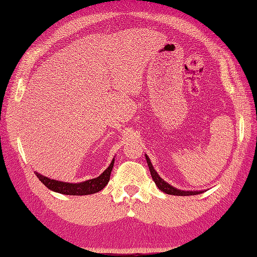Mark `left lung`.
<instances>
[{
	"mask_svg": "<svg viewBox=\"0 0 257 257\" xmlns=\"http://www.w3.org/2000/svg\"><path fill=\"white\" fill-rule=\"evenodd\" d=\"M145 159H147V162H148V166L150 169V172H151V176L153 181L156 182L157 187L160 189V190L163 191L164 193H168V195H172V196H195V195H199V193L204 192V190H200V191H190V190H180V189H177L172 187L171 185H169L167 181H164L163 179L159 176L158 172L154 170V168L151 163V160L150 158L145 154Z\"/></svg>",
	"mask_w": 257,
	"mask_h": 257,
	"instance_id": "1",
	"label": "left lung"
}]
</instances>
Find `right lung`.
<instances>
[{
  "mask_svg": "<svg viewBox=\"0 0 257 257\" xmlns=\"http://www.w3.org/2000/svg\"><path fill=\"white\" fill-rule=\"evenodd\" d=\"M115 159L112 160V162L108 166V168L100 174L99 177L90 179V180H86L78 183H70V182H64L58 181L55 179H50L48 177L42 176L39 172L36 171V176L39 178L43 185H45L50 190L62 193V195H69V196H86V195H93L100 191L104 189L109 181L110 172L113 170Z\"/></svg>",
  "mask_w": 257,
  "mask_h": 257,
  "instance_id": "obj_1",
  "label": "right lung"
}]
</instances>
